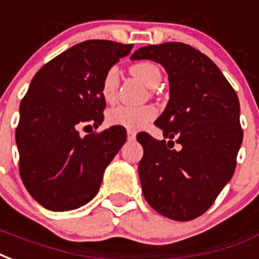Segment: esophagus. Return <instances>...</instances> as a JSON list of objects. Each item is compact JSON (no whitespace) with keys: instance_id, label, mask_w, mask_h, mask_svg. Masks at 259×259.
Wrapping results in <instances>:
<instances>
[{"instance_id":"1","label":"esophagus","mask_w":259,"mask_h":259,"mask_svg":"<svg viewBox=\"0 0 259 259\" xmlns=\"http://www.w3.org/2000/svg\"><path fill=\"white\" fill-rule=\"evenodd\" d=\"M127 139L135 140L136 139V132L135 130H127Z\"/></svg>"}]
</instances>
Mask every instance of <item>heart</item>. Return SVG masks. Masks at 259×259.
<instances>
[{"label":"heart","instance_id":"b5f03b06","mask_svg":"<svg viewBox=\"0 0 259 259\" xmlns=\"http://www.w3.org/2000/svg\"><path fill=\"white\" fill-rule=\"evenodd\" d=\"M132 74L140 78L145 85L155 88L159 85L162 74L159 67L151 61H141L130 67ZM119 85V70L118 67H110L103 75L100 85V95L105 101L115 100ZM156 116V110L151 105L132 107V105H116L107 114V120L114 126H120L129 130H139Z\"/></svg>","mask_w":259,"mask_h":259}]
</instances>
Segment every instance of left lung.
Masks as SVG:
<instances>
[{
    "label": "left lung",
    "instance_id": "1",
    "mask_svg": "<svg viewBox=\"0 0 259 259\" xmlns=\"http://www.w3.org/2000/svg\"><path fill=\"white\" fill-rule=\"evenodd\" d=\"M130 59L162 64L170 85V100L155 120L170 141L137 135L144 148L139 163L144 198L170 220H193L235 173L243 141L236 92L206 55L183 42L140 48ZM173 139L182 145L178 151Z\"/></svg>",
    "mask_w": 259,
    "mask_h": 259
}]
</instances>
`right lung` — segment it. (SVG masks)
<instances>
[{"label": "right lung", "mask_w": 259, "mask_h": 259, "mask_svg": "<svg viewBox=\"0 0 259 259\" xmlns=\"http://www.w3.org/2000/svg\"><path fill=\"white\" fill-rule=\"evenodd\" d=\"M132 48L105 39L81 42L32 78L20 103L16 144L23 184L42 207L68 211L99 192L105 167L126 141V129L111 126L85 137L79 129L101 124L103 75Z\"/></svg>", "instance_id": "obj_1"}]
</instances>
